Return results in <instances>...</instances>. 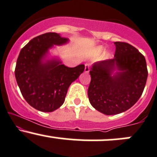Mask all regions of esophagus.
<instances>
[{"mask_svg": "<svg viewBox=\"0 0 157 157\" xmlns=\"http://www.w3.org/2000/svg\"><path fill=\"white\" fill-rule=\"evenodd\" d=\"M84 72L85 73H89L90 72V64L86 63L85 65V69H84Z\"/></svg>", "mask_w": 157, "mask_h": 157, "instance_id": "esophagus-1", "label": "esophagus"}]
</instances>
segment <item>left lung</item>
Wrapping results in <instances>:
<instances>
[{
	"instance_id": "8db88e82",
	"label": "left lung",
	"mask_w": 157,
	"mask_h": 157,
	"mask_svg": "<svg viewBox=\"0 0 157 157\" xmlns=\"http://www.w3.org/2000/svg\"><path fill=\"white\" fill-rule=\"evenodd\" d=\"M113 59L94 63L88 89L90 104L105 115L123 113L141 97L147 78L145 58L134 47L115 42Z\"/></svg>"
}]
</instances>
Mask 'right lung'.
<instances>
[{
	"label": "right lung",
	"mask_w": 157,
	"mask_h": 157,
	"mask_svg": "<svg viewBox=\"0 0 157 157\" xmlns=\"http://www.w3.org/2000/svg\"><path fill=\"white\" fill-rule=\"evenodd\" d=\"M69 41L60 34L49 32L31 40L19 52L15 76L26 101L37 110L52 112L65 101L72 82L83 72L85 65L66 67L57 57L49 58L54 45Z\"/></svg>",
	"instance_id": "right-lung-1"
}]
</instances>
